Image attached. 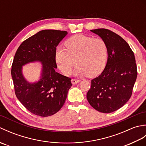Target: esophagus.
Returning a JSON list of instances; mask_svg holds the SVG:
<instances>
[{"instance_id": "obj_1", "label": "esophagus", "mask_w": 146, "mask_h": 146, "mask_svg": "<svg viewBox=\"0 0 146 146\" xmlns=\"http://www.w3.org/2000/svg\"><path fill=\"white\" fill-rule=\"evenodd\" d=\"M78 82H80L79 80H77V79H72V80H71V83H72L73 85L76 84V83H78Z\"/></svg>"}]
</instances>
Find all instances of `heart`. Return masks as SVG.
Returning a JSON list of instances; mask_svg holds the SVG:
<instances>
[{"mask_svg": "<svg viewBox=\"0 0 146 146\" xmlns=\"http://www.w3.org/2000/svg\"><path fill=\"white\" fill-rule=\"evenodd\" d=\"M65 46L66 49L59 48L56 52L58 66L64 75H69L76 63L75 75L95 76L103 70L107 58V46L104 39L76 35L65 42Z\"/></svg>", "mask_w": 146, "mask_h": 146, "instance_id": "heart-1", "label": "heart"}]
</instances>
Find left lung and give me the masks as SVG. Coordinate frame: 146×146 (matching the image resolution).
I'll return each mask as SVG.
<instances>
[{
  "label": "left lung",
  "mask_w": 146,
  "mask_h": 146,
  "mask_svg": "<svg viewBox=\"0 0 146 146\" xmlns=\"http://www.w3.org/2000/svg\"><path fill=\"white\" fill-rule=\"evenodd\" d=\"M91 31L106 43L108 60L101 75L91 81L86 98L96 110L111 113L123 106L132 95L137 76L134 54L128 43L111 31Z\"/></svg>",
  "instance_id": "obj_1"
}]
</instances>
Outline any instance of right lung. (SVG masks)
<instances>
[{
    "label": "right lung",
    "mask_w": 146,
    "mask_h": 146,
    "mask_svg": "<svg viewBox=\"0 0 146 146\" xmlns=\"http://www.w3.org/2000/svg\"><path fill=\"white\" fill-rule=\"evenodd\" d=\"M66 35L65 31H41L22 42L15 54L11 75L15 95L36 115L48 117L58 112L72 85L70 78L55 71L56 46ZM36 60L43 64L42 78L38 82L29 84L23 78L21 66Z\"/></svg>",
    "instance_id": "obj_1"
}]
</instances>
